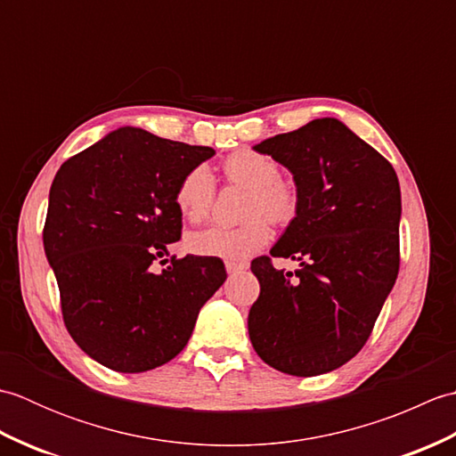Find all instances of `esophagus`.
I'll return each instance as SVG.
<instances>
[{
    "label": "esophagus",
    "instance_id": "obj_1",
    "mask_svg": "<svg viewBox=\"0 0 456 456\" xmlns=\"http://www.w3.org/2000/svg\"><path fill=\"white\" fill-rule=\"evenodd\" d=\"M225 268H227V274H239V273H243V270L247 268L245 265H237V263H225Z\"/></svg>",
    "mask_w": 456,
    "mask_h": 456
}]
</instances>
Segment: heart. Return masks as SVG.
<instances>
[{
  "label": "heart",
  "instance_id": "heart-1",
  "mask_svg": "<svg viewBox=\"0 0 456 456\" xmlns=\"http://www.w3.org/2000/svg\"><path fill=\"white\" fill-rule=\"evenodd\" d=\"M229 182L239 183L250 193L245 217H253L239 227H209L190 233L186 245L193 255L217 256L227 263H245L273 239L270 223H288L294 219L299 196L289 182L282 180L280 164L265 152L243 149L229 154L223 162ZM174 203L183 217L201 223L211 216L216 203V178L208 167L198 164L180 178L174 190ZM265 217L263 218L262 216Z\"/></svg>",
  "mask_w": 456,
  "mask_h": 456
}]
</instances>
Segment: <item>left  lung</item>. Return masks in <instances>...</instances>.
Masks as SVG:
<instances>
[{
    "instance_id": "obj_1",
    "label": "left lung",
    "mask_w": 456,
    "mask_h": 456,
    "mask_svg": "<svg viewBox=\"0 0 456 456\" xmlns=\"http://www.w3.org/2000/svg\"><path fill=\"white\" fill-rule=\"evenodd\" d=\"M294 174L299 206L270 250L299 260L276 270L258 256L248 312L256 354L280 372H331L361 351L400 270V182L392 164L333 118L256 144Z\"/></svg>"
}]
</instances>
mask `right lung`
<instances>
[{
	"instance_id": "1",
	"label": "right lung",
	"mask_w": 456,
	"mask_h": 456,
	"mask_svg": "<svg viewBox=\"0 0 456 456\" xmlns=\"http://www.w3.org/2000/svg\"><path fill=\"white\" fill-rule=\"evenodd\" d=\"M216 151L121 127L53 180L43 243L68 333L94 361L144 372L172 361L225 282L217 256H170L182 235L174 190ZM169 263L162 273L153 263Z\"/></svg>"
}]
</instances>
